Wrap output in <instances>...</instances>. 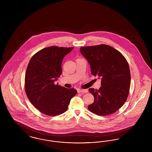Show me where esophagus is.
<instances>
[{
	"label": "esophagus",
	"instance_id": "obj_1",
	"mask_svg": "<svg viewBox=\"0 0 152 152\" xmlns=\"http://www.w3.org/2000/svg\"><path fill=\"white\" fill-rule=\"evenodd\" d=\"M78 93H87L88 92L87 89H77Z\"/></svg>",
	"mask_w": 152,
	"mask_h": 152
}]
</instances>
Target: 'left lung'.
<instances>
[{"mask_svg":"<svg viewBox=\"0 0 152 152\" xmlns=\"http://www.w3.org/2000/svg\"><path fill=\"white\" fill-rule=\"evenodd\" d=\"M80 52L89 63L92 74L101 79L99 90L89 89L94 96L89 111L99 116L116 112L126 100L130 86L128 61L115 48L105 44L82 47Z\"/></svg>","mask_w":152,"mask_h":152,"instance_id":"obj_1","label":"left lung"}]
</instances>
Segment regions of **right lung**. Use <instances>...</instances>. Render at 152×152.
Instances as JSON below:
<instances>
[{"mask_svg":"<svg viewBox=\"0 0 152 152\" xmlns=\"http://www.w3.org/2000/svg\"><path fill=\"white\" fill-rule=\"evenodd\" d=\"M73 48L47 47L29 60L25 75V91L32 105L46 115L57 116L65 112L71 99L77 94L73 88L54 84L62 73L63 58Z\"/></svg>","mask_w":152,"mask_h":152,"instance_id":"obj_1","label":"right lung"}]
</instances>
